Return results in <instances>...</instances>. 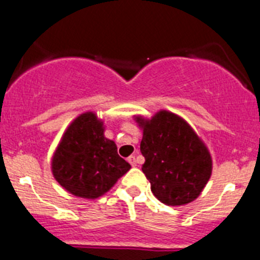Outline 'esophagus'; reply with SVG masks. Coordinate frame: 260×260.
Here are the masks:
<instances>
[{
    "mask_svg": "<svg viewBox=\"0 0 260 260\" xmlns=\"http://www.w3.org/2000/svg\"><path fill=\"white\" fill-rule=\"evenodd\" d=\"M128 162H129V165L132 166V167H135V166H136V156L131 155L129 158H128Z\"/></svg>",
    "mask_w": 260,
    "mask_h": 260,
    "instance_id": "34e87169",
    "label": "esophagus"
}]
</instances>
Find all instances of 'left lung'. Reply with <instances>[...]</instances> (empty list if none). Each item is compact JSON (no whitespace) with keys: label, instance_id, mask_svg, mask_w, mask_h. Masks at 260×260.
<instances>
[{"label":"left lung","instance_id":"left-lung-1","mask_svg":"<svg viewBox=\"0 0 260 260\" xmlns=\"http://www.w3.org/2000/svg\"><path fill=\"white\" fill-rule=\"evenodd\" d=\"M142 129V172L151 191L167 206H182L201 194L211 176L209 150L193 128L176 114L162 110L151 119L136 116Z\"/></svg>","mask_w":260,"mask_h":260}]
</instances>
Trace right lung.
<instances>
[{"mask_svg": "<svg viewBox=\"0 0 260 260\" xmlns=\"http://www.w3.org/2000/svg\"><path fill=\"white\" fill-rule=\"evenodd\" d=\"M104 131V121L94 113L81 114L69 125L51 159L55 180L76 197H101L129 171L131 165Z\"/></svg>", "mask_w": 260, "mask_h": 260, "instance_id": "obj_1", "label": "right lung"}]
</instances>
